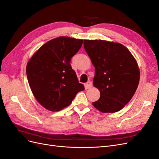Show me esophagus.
I'll list each match as a JSON object with an SVG mask.
<instances>
[{"label": "esophagus", "instance_id": "34e87169", "mask_svg": "<svg viewBox=\"0 0 159 159\" xmlns=\"http://www.w3.org/2000/svg\"><path fill=\"white\" fill-rule=\"evenodd\" d=\"M92 82L91 81H88V82H87L85 84V89H90L91 87H92Z\"/></svg>", "mask_w": 159, "mask_h": 159}]
</instances>
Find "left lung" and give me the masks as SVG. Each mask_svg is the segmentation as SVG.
<instances>
[{"mask_svg": "<svg viewBox=\"0 0 159 159\" xmlns=\"http://www.w3.org/2000/svg\"><path fill=\"white\" fill-rule=\"evenodd\" d=\"M84 48L95 67L93 84L100 91L93 106L102 113H115L131 99L137 89L140 71L131 53L121 44L84 40Z\"/></svg>", "mask_w": 159, "mask_h": 159, "instance_id": "1", "label": "left lung"}]
</instances>
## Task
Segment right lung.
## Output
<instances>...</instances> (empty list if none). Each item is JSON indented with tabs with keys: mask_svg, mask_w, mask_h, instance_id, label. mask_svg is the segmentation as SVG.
Returning a JSON list of instances; mask_svg holds the SVG:
<instances>
[{
	"mask_svg": "<svg viewBox=\"0 0 159 159\" xmlns=\"http://www.w3.org/2000/svg\"><path fill=\"white\" fill-rule=\"evenodd\" d=\"M82 44L83 40L56 38L42 45L28 61V84L38 102L46 109L58 111L68 107L84 90L70 65Z\"/></svg>",
	"mask_w": 159,
	"mask_h": 159,
	"instance_id": "right-lung-1",
	"label": "right lung"
}]
</instances>
